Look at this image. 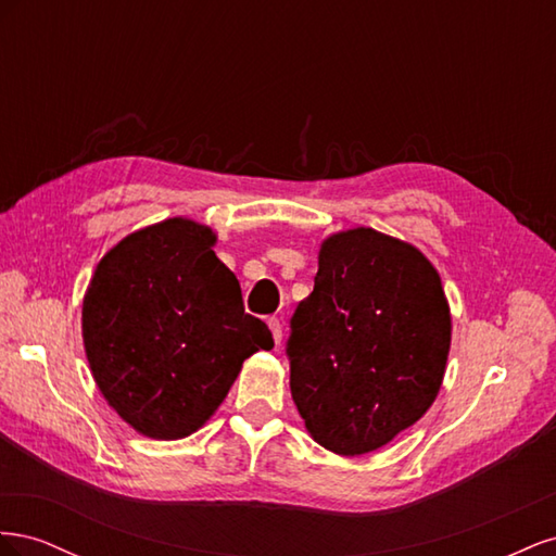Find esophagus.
<instances>
[{
  "mask_svg": "<svg viewBox=\"0 0 556 556\" xmlns=\"http://www.w3.org/2000/svg\"><path fill=\"white\" fill-rule=\"evenodd\" d=\"M268 329H271V333H274L276 345H280V341H282V325H280V319H278V317L268 319Z\"/></svg>",
  "mask_w": 556,
  "mask_h": 556,
  "instance_id": "obj_1",
  "label": "esophagus"
}]
</instances>
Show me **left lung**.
Masks as SVG:
<instances>
[{
	"instance_id": "left-lung-1",
	"label": "left lung",
	"mask_w": 556,
	"mask_h": 556,
	"mask_svg": "<svg viewBox=\"0 0 556 556\" xmlns=\"http://www.w3.org/2000/svg\"><path fill=\"white\" fill-rule=\"evenodd\" d=\"M450 341L447 296L422 252L371 227L331 233L288 341L313 441L343 457L394 441L439 396Z\"/></svg>"
}]
</instances>
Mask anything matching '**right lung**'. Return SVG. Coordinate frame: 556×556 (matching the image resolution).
I'll return each instance as SVG.
<instances>
[{
	"mask_svg": "<svg viewBox=\"0 0 556 556\" xmlns=\"http://www.w3.org/2000/svg\"><path fill=\"white\" fill-rule=\"evenodd\" d=\"M217 237L190 217L131 231L83 296V345L109 406L148 439L178 441L220 408L243 362L274 336L243 311Z\"/></svg>",
	"mask_w": 556,
	"mask_h": 556,
	"instance_id": "right-lung-1",
	"label": "right lung"
}]
</instances>
